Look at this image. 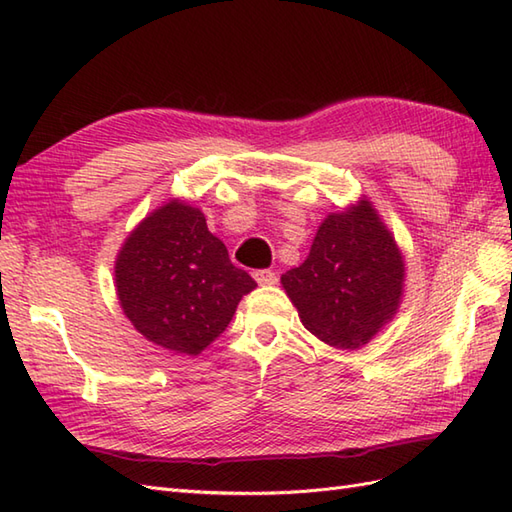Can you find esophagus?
Segmentation results:
<instances>
[{
	"label": "esophagus",
	"mask_w": 512,
	"mask_h": 512,
	"mask_svg": "<svg viewBox=\"0 0 512 512\" xmlns=\"http://www.w3.org/2000/svg\"><path fill=\"white\" fill-rule=\"evenodd\" d=\"M255 281L259 286H273L277 284V273H273V270H255L253 273Z\"/></svg>",
	"instance_id": "34e87169"
}]
</instances>
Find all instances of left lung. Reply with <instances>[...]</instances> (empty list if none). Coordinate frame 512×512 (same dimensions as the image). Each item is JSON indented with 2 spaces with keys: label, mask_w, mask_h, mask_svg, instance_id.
<instances>
[{
  "label": "left lung",
  "mask_w": 512,
  "mask_h": 512,
  "mask_svg": "<svg viewBox=\"0 0 512 512\" xmlns=\"http://www.w3.org/2000/svg\"><path fill=\"white\" fill-rule=\"evenodd\" d=\"M405 262L369 200L330 213L299 268L281 275L301 323L339 350L369 343L394 319Z\"/></svg>",
  "instance_id": "left-lung-1"
}]
</instances>
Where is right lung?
I'll return each mask as SVG.
<instances>
[{"instance_id":"right-lung-1","label":"right lung","mask_w":512,"mask_h":512,"mask_svg":"<svg viewBox=\"0 0 512 512\" xmlns=\"http://www.w3.org/2000/svg\"><path fill=\"white\" fill-rule=\"evenodd\" d=\"M125 317L147 341L198 356L231 323L237 303L257 284L195 206L171 200L125 239L114 266Z\"/></svg>"}]
</instances>
